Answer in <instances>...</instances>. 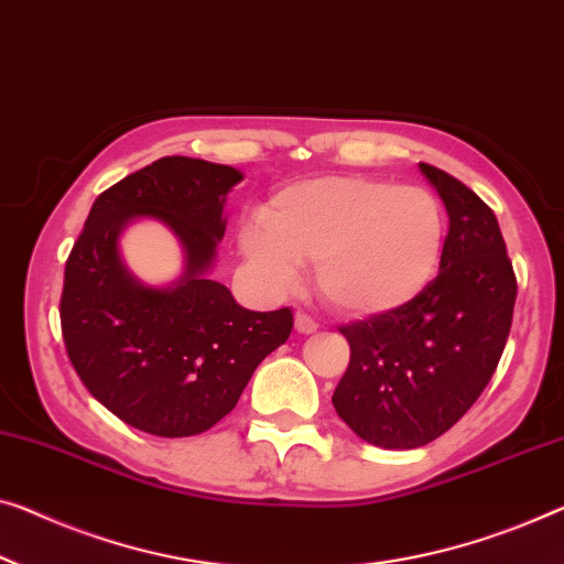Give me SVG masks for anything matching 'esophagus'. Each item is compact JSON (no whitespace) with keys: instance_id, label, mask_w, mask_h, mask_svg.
<instances>
[{"instance_id":"esophagus-1","label":"esophagus","mask_w":564,"mask_h":564,"mask_svg":"<svg viewBox=\"0 0 564 564\" xmlns=\"http://www.w3.org/2000/svg\"><path fill=\"white\" fill-rule=\"evenodd\" d=\"M318 329V324L311 318L308 314H304V311H299L296 314V332L299 334H314Z\"/></svg>"}]
</instances>
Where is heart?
<instances>
[{
    "mask_svg": "<svg viewBox=\"0 0 564 564\" xmlns=\"http://www.w3.org/2000/svg\"><path fill=\"white\" fill-rule=\"evenodd\" d=\"M438 197L417 184L336 174L281 189L265 220L242 228V253L275 291L314 263L316 285L349 316L388 314L431 283L443 253Z\"/></svg>",
    "mask_w": 564,
    "mask_h": 564,
    "instance_id": "1",
    "label": "heart"
}]
</instances>
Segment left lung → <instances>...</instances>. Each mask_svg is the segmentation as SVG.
Segmentation results:
<instances>
[{
    "label": "left lung",
    "mask_w": 564,
    "mask_h": 564,
    "mask_svg": "<svg viewBox=\"0 0 564 564\" xmlns=\"http://www.w3.org/2000/svg\"><path fill=\"white\" fill-rule=\"evenodd\" d=\"M420 172L451 217L441 273L410 304L339 329L351 357L332 402L380 448H420L456 425L497 372L514 316L517 275L497 215L448 172Z\"/></svg>",
    "instance_id": "obj_1"
}]
</instances>
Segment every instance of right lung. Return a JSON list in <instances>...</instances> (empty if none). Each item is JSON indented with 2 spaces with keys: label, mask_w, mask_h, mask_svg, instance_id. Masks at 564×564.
<instances>
[{
  "label": "right lung",
  "mask_w": 564,
  "mask_h": 564,
  "mask_svg": "<svg viewBox=\"0 0 564 564\" xmlns=\"http://www.w3.org/2000/svg\"><path fill=\"white\" fill-rule=\"evenodd\" d=\"M232 166L162 156L100 192L65 263L61 326L88 392L126 425L199 435L238 405L256 367L289 339L293 311H248L207 279L225 235ZM177 232L188 271L172 290H149L124 271L118 235L133 216Z\"/></svg>",
  "instance_id": "right-lung-1"
}]
</instances>
